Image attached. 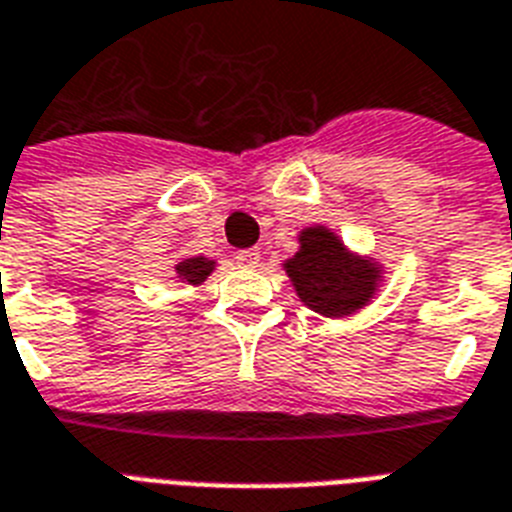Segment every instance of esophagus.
<instances>
[{
    "instance_id": "obj_1",
    "label": "esophagus",
    "mask_w": 512,
    "mask_h": 512,
    "mask_svg": "<svg viewBox=\"0 0 512 512\" xmlns=\"http://www.w3.org/2000/svg\"><path fill=\"white\" fill-rule=\"evenodd\" d=\"M236 263L241 268H255L260 263V252L257 249H241V252H236Z\"/></svg>"
}]
</instances>
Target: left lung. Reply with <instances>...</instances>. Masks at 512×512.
<instances>
[{"mask_svg":"<svg viewBox=\"0 0 512 512\" xmlns=\"http://www.w3.org/2000/svg\"><path fill=\"white\" fill-rule=\"evenodd\" d=\"M300 244L287 273L308 308L324 316H348L372 297L377 268L350 257L327 228H308Z\"/></svg>","mask_w":512,"mask_h":512,"instance_id":"obj_1","label":"left lung"}]
</instances>
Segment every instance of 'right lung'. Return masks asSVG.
I'll list each match as a JSON object with an SVG mask.
<instances>
[{
  "label": "right lung",
  "instance_id": "1",
  "mask_svg": "<svg viewBox=\"0 0 512 512\" xmlns=\"http://www.w3.org/2000/svg\"><path fill=\"white\" fill-rule=\"evenodd\" d=\"M209 271H212V263L204 260V257H191V260L177 265V276L188 281V284H201L209 276Z\"/></svg>",
  "mask_w": 512,
  "mask_h": 512
}]
</instances>
